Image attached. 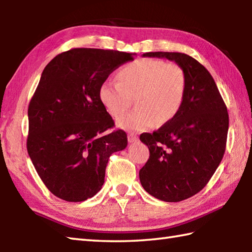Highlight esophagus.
<instances>
[{
    "label": "esophagus",
    "instance_id": "esophagus-1",
    "mask_svg": "<svg viewBox=\"0 0 252 252\" xmlns=\"http://www.w3.org/2000/svg\"><path fill=\"white\" fill-rule=\"evenodd\" d=\"M127 141H129L130 143L136 142V141H138V136L134 135V134H129V135H127Z\"/></svg>",
    "mask_w": 252,
    "mask_h": 252
}]
</instances>
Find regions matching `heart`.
<instances>
[{"mask_svg":"<svg viewBox=\"0 0 252 252\" xmlns=\"http://www.w3.org/2000/svg\"><path fill=\"white\" fill-rule=\"evenodd\" d=\"M117 80L101 84L99 100L111 117L119 118L135 97L136 110L117 121L125 130L140 132L165 125L177 116L186 96V73L177 63L136 60L118 71Z\"/></svg>","mask_w":252,"mask_h":252,"instance_id":"heart-1","label":"heart"}]
</instances>
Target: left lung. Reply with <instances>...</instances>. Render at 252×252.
Wrapping results in <instances>:
<instances>
[{
  "label": "left lung",
  "instance_id": "8db88e82",
  "mask_svg": "<svg viewBox=\"0 0 252 252\" xmlns=\"http://www.w3.org/2000/svg\"><path fill=\"white\" fill-rule=\"evenodd\" d=\"M168 59L186 73V96L171 121L153 133H142L150 157L139 177L149 194L179 202L201 191L222 160L229 116L215 80L202 64L185 53L148 52Z\"/></svg>",
  "mask_w": 252,
  "mask_h": 252
}]
</instances>
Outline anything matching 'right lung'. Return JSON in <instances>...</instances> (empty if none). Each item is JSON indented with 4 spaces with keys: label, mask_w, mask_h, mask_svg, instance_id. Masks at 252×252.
I'll return each instance as SVG.
<instances>
[{
    "label": "right lung",
    "mask_w": 252,
    "mask_h": 252,
    "mask_svg": "<svg viewBox=\"0 0 252 252\" xmlns=\"http://www.w3.org/2000/svg\"><path fill=\"white\" fill-rule=\"evenodd\" d=\"M135 53L72 49L42 72L29 104L27 148L41 180L55 197L84 201L101 190L113 152L126 148L122 130L99 100V89Z\"/></svg>",
    "instance_id": "add662e5"
}]
</instances>
